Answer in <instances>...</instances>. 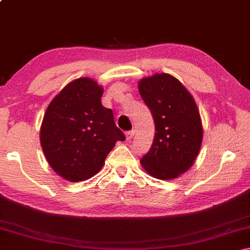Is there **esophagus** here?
<instances>
[{"mask_svg":"<svg viewBox=\"0 0 250 250\" xmlns=\"http://www.w3.org/2000/svg\"><path fill=\"white\" fill-rule=\"evenodd\" d=\"M133 135H134V131H133V130L128 131V132L125 133V139H126V141H129V142H130L131 140H132Z\"/></svg>","mask_w":250,"mask_h":250,"instance_id":"obj_1","label":"esophagus"}]
</instances>
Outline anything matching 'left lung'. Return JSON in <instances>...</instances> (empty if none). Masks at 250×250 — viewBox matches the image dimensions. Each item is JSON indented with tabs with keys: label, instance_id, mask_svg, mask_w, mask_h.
Masks as SVG:
<instances>
[{
	"label": "left lung",
	"instance_id": "obj_1",
	"mask_svg": "<svg viewBox=\"0 0 250 250\" xmlns=\"http://www.w3.org/2000/svg\"><path fill=\"white\" fill-rule=\"evenodd\" d=\"M138 87L155 125L153 143L140 163L152 177L174 180L192 167L201 150L203 125L196 103L170 74L142 78Z\"/></svg>",
	"mask_w": 250,
	"mask_h": 250
}]
</instances>
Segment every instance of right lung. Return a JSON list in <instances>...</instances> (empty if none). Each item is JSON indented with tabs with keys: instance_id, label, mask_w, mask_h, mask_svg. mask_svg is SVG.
Returning a JSON list of instances; mask_svg holds the SVG:
<instances>
[{
	"instance_id": "1",
	"label": "right lung",
	"mask_w": 250,
	"mask_h": 250,
	"mask_svg": "<svg viewBox=\"0 0 250 250\" xmlns=\"http://www.w3.org/2000/svg\"><path fill=\"white\" fill-rule=\"evenodd\" d=\"M104 87L80 77L50 101L41 125V146L50 167L69 182L94 176L116 146L125 141L111 109L101 104Z\"/></svg>"
}]
</instances>
